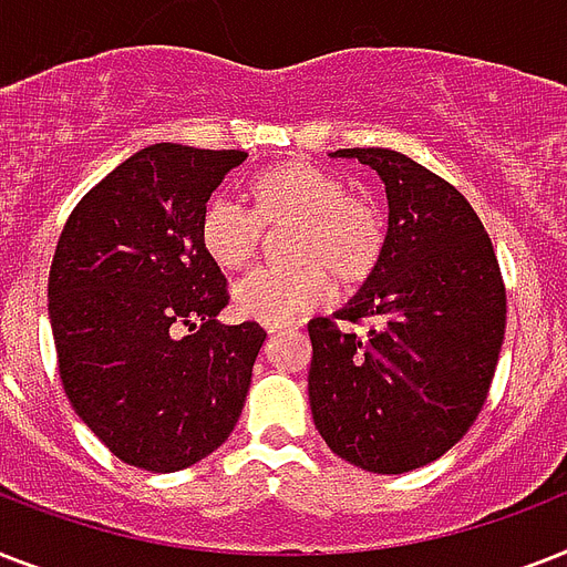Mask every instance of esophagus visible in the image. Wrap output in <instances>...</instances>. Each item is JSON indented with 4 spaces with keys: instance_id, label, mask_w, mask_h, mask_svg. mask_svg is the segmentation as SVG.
<instances>
[{
    "instance_id": "34e87169",
    "label": "esophagus",
    "mask_w": 567,
    "mask_h": 567,
    "mask_svg": "<svg viewBox=\"0 0 567 567\" xmlns=\"http://www.w3.org/2000/svg\"><path fill=\"white\" fill-rule=\"evenodd\" d=\"M285 326H268V334H276V331H282Z\"/></svg>"
}]
</instances>
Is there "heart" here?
I'll return each instance as SVG.
<instances>
[{"label":"heart","instance_id":"1","mask_svg":"<svg viewBox=\"0 0 567 567\" xmlns=\"http://www.w3.org/2000/svg\"><path fill=\"white\" fill-rule=\"evenodd\" d=\"M252 212L227 195H212L200 209L197 238L215 268H247L261 244V227H297L293 261L306 268L252 270L233 288V306L247 320L285 326L297 317L329 306L334 279L367 282L388 247L384 215L367 197L349 195V186L315 163H282L250 179Z\"/></svg>","mask_w":567,"mask_h":567}]
</instances>
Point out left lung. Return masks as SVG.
I'll return each instance as SVG.
<instances>
[{"label":"left lung","mask_w":567,"mask_h":567,"mask_svg":"<svg viewBox=\"0 0 567 567\" xmlns=\"http://www.w3.org/2000/svg\"><path fill=\"white\" fill-rule=\"evenodd\" d=\"M388 192V247L338 320L308 323L311 416L338 457L404 475L463 440L498 367L507 293L492 241L457 188L390 148H340Z\"/></svg>","instance_id":"8db88e82"}]
</instances>
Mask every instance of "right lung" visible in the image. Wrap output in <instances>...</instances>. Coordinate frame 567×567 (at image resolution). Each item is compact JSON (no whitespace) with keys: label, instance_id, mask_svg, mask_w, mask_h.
<instances>
[{"label":"right lung","instance_id":"1","mask_svg":"<svg viewBox=\"0 0 567 567\" xmlns=\"http://www.w3.org/2000/svg\"><path fill=\"white\" fill-rule=\"evenodd\" d=\"M244 159L156 142L90 188L60 233L49 274L60 379L81 422L127 466H195L241 416L268 334L218 320L227 279L206 259L197 220Z\"/></svg>","mask_w":567,"mask_h":567}]
</instances>
